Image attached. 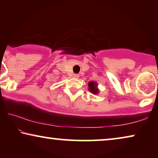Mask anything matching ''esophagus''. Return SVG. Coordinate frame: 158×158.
<instances>
[{
	"instance_id": "esophagus-1",
	"label": "esophagus",
	"mask_w": 158,
	"mask_h": 158,
	"mask_svg": "<svg viewBox=\"0 0 158 158\" xmlns=\"http://www.w3.org/2000/svg\"><path fill=\"white\" fill-rule=\"evenodd\" d=\"M73 77H75V78H77V77H79V75L78 74H73Z\"/></svg>"
}]
</instances>
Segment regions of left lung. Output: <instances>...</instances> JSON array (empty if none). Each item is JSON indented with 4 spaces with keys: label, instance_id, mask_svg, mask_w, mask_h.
Returning <instances> with one entry per match:
<instances>
[{
    "label": "left lung",
    "instance_id": "left-lung-1",
    "mask_svg": "<svg viewBox=\"0 0 158 158\" xmlns=\"http://www.w3.org/2000/svg\"><path fill=\"white\" fill-rule=\"evenodd\" d=\"M97 85H98V84H97L96 82H89V83H88V86H89L88 90H89L93 94H98L99 90L98 89V88H97Z\"/></svg>",
    "mask_w": 158,
    "mask_h": 158
}]
</instances>
